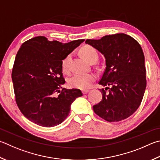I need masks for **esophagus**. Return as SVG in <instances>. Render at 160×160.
<instances>
[{
    "instance_id": "1",
    "label": "esophagus",
    "mask_w": 160,
    "mask_h": 160,
    "mask_svg": "<svg viewBox=\"0 0 160 160\" xmlns=\"http://www.w3.org/2000/svg\"><path fill=\"white\" fill-rule=\"evenodd\" d=\"M89 91V89H82V93L84 94H88Z\"/></svg>"
}]
</instances>
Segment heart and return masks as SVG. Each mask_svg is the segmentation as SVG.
Masks as SVG:
<instances>
[{"label":"heart","mask_w":160,"mask_h":160,"mask_svg":"<svg viewBox=\"0 0 160 160\" xmlns=\"http://www.w3.org/2000/svg\"><path fill=\"white\" fill-rule=\"evenodd\" d=\"M81 54L88 62L94 58H98L97 50L91 46H85L81 50ZM71 54L66 56L62 62V68L63 72L68 73L71 71ZM96 79V75L93 73H75L68 79L69 85L72 88L79 89H87L92 85Z\"/></svg>","instance_id":"heart-1"}]
</instances>
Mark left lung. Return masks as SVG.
<instances>
[{
  "label": "left lung",
  "instance_id": "1",
  "mask_svg": "<svg viewBox=\"0 0 160 160\" xmlns=\"http://www.w3.org/2000/svg\"><path fill=\"white\" fill-rule=\"evenodd\" d=\"M106 59V68L98 84L111 86L101 89L103 97L93 106L96 114L108 122L129 118L140 106L146 88L143 52L139 43L128 35H109L99 40L88 39Z\"/></svg>",
  "mask_w": 160,
  "mask_h": 160
}]
</instances>
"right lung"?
Segmentation results:
<instances>
[{
    "label": "right lung",
    "instance_id": "1",
    "mask_svg": "<svg viewBox=\"0 0 160 160\" xmlns=\"http://www.w3.org/2000/svg\"><path fill=\"white\" fill-rule=\"evenodd\" d=\"M84 41L63 44L38 36L22 45L12 80L17 106L30 121L45 127L57 126L67 118L75 98L82 96L80 89L62 88L66 82L62 62Z\"/></svg>",
    "mask_w": 160,
    "mask_h": 160
}]
</instances>
